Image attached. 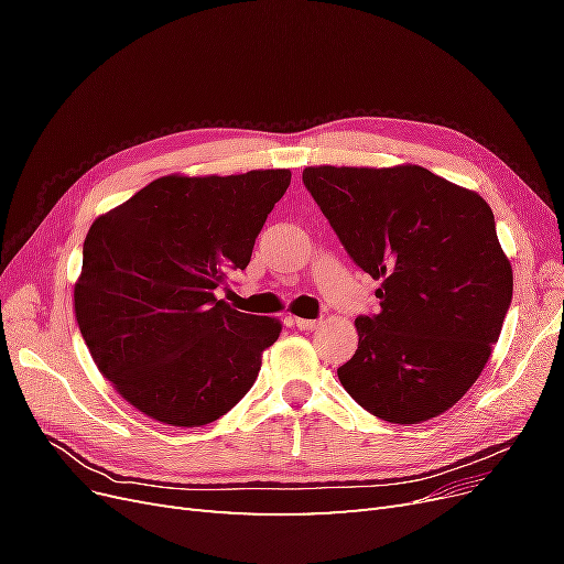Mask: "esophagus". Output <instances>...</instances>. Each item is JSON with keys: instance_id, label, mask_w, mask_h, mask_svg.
Listing matches in <instances>:
<instances>
[{"instance_id": "34e87169", "label": "esophagus", "mask_w": 564, "mask_h": 564, "mask_svg": "<svg viewBox=\"0 0 564 564\" xmlns=\"http://www.w3.org/2000/svg\"><path fill=\"white\" fill-rule=\"evenodd\" d=\"M292 322L296 324L301 332H313V329H317V324H319L317 319H303V317H294Z\"/></svg>"}]
</instances>
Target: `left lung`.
<instances>
[{
	"label": "left lung",
	"mask_w": 564,
	"mask_h": 564,
	"mask_svg": "<svg viewBox=\"0 0 564 564\" xmlns=\"http://www.w3.org/2000/svg\"><path fill=\"white\" fill-rule=\"evenodd\" d=\"M303 185L350 259L383 280L381 311L355 319L340 383L390 423L447 412L482 373L513 299L489 204L416 164L308 166Z\"/></svg>",
	"instance_id": "obj_1"
}]
</instances>
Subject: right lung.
<instances>
[{"label": "right lung", "mask_w": 564, "mask_h": 564, "mask_svg": "<svg viewBox=\"0 0 564 564\" xmlns=\"http://www.w3.org/2000/svg\"><path fill=\"white\" fill-rule=\"evenodd\" d=\"M292 172L162 176L94 220L75 315L96 367L150 419L195 429L240 402L280 336L216 299L245 270Z\"/></svg>", "instance_id": "right-lung-1"}]
</instances>
